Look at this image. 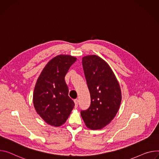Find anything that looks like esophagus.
<instances>
[{
    "instance_id": "obj_1",
    "label": "esophagus",
    "mask_w": 159,
    "mask_h": 159,
    "mask_svg": "<svg viewBox=\"0 0 159 159\" xmlns=\"http://www.w3.org/2000/svg\"><path fill=\"white\" fill-rule=\"evenodd\" d=\"M78 102H79V100L77 99H74V103H75V108H77V106H78Z\"/></svg>"
}]
</instances>
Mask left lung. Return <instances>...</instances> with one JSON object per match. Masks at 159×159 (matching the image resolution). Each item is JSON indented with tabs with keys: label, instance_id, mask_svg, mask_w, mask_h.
I'll use <instances>...</instances> for the list:
<instances>
[{
	"label": "left lung",
	"instance_id": "obj_1",
	"mask_svg": "<svg viewBox=\"0 0 159 159\" xmlns=\"http://www.w3.org/2000/svg\"><path fill=\"white\" fill-rule=\"evenodd\" d=\"M82 66L91 95V105L81 110L88 128L101 129L114 119L119 109L122 93L119 83L108 64L96 55L82 57Z\"/></svg>",
	"mask_w": 159,
	"mask_h": 159
}]
</instances>
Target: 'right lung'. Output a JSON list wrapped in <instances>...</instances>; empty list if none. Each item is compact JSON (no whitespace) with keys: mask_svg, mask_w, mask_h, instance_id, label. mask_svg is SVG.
I'll return each instance as SVG.
<instances>
[{"mask_svg":"<svg viewBox=\"0 0 159 159\" xmlns=\"http://www.w3.org/2000/svg\"><path fill=\"white\" fill-rule=\"evenodd\" d=\"M77 58L67 54L51 60L40 74L33 94L34 108L47 124L59 127L65 123L75 104L68 96L65 77Z\"/></svg>","mask_w":159,"mask_h":159,"instance_id":"right-lung-1","label":"right lung"}]
</instances>
